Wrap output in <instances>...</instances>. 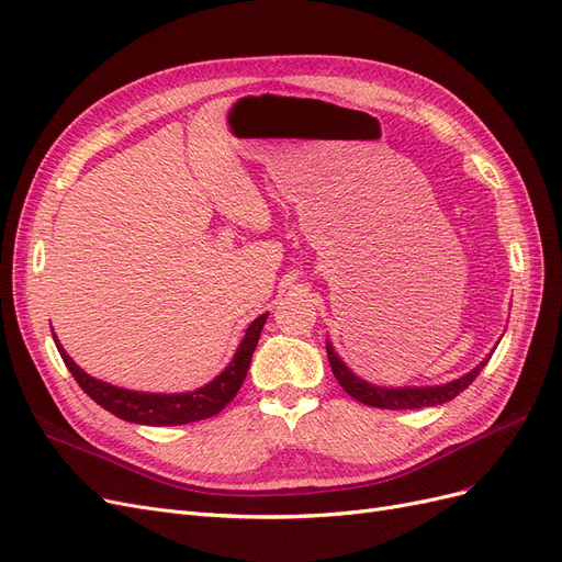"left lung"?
Returning <instances> with one entry per match:
<instances>
[{
  "label": "left lung",
  "instance_id": "obj_1",
  "mask_svg": "<svg viewBox=\"0 0 562 562\" xmlns=\"http://www.w3.org/2000/svg\"><path fill=\"white\" fill-rule=\"evenodd\" d=\"M326 351H328V361L333 368V375L339 382L347 394L356 401H361L366 405L372 407H384V411H413V407H427V405H440L448 403L454 396L462 394V391L481 375V370L487 366V359L475 366L471 372H467L464 378L452 380L448 384L440 386H403V389H386V386H372L368 382H363L361 378H356L353 372L337 359V353L333 349L330 342H326Z\"/></svg>",
  "mask_w": 562,
  "mask_h": 562
}]
</instances>
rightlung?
I'll use <instances>...</instances> for the list:
<instances>
[{"mask_svg":"<svg viewBox=\"0 0 562 562\" xmlns=\"http://www.w3.org/2000/svg\"><path fill=\"white\" fill-rule=\"evenodd\" d=\"M265 321H267V314L255 318L248 326L239 349H236L232 363L220 372L213 382H209L206 386H201L196 391H190V394H143V391L112 386L108 382H100L87 375V372H83L70 356H67V351L60 347L58 339H56V347L60 351V359L65 361L67 370L72 372V378L83 389V394H89L100 407H105L108 413L133 424H149V427H178V424H190V422L209 419L217 415L236 396V391L241 389L246 380V372L252 359V351L258 347Z\"/></svg>","mask_w":562,"mask_h":562,"instance_id":"obj_1","label":"right lung"}]
</instances>
